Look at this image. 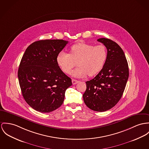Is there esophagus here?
Wrapping results in <instances>:
<instances>
[{
    "label": "esophagus",
    "instance_id": "esophagus-1",
    "mask_svg": "<svg viewBox=\"0 0 149 149\" xmlns=\"http://www.w3.org/2000/svg\"><path fill=\"white\" fill-rule=\"evenodd\" d=\"M78 82H79L78 80H75V79H72V83L73 84H77Z\"/></svg>",
    "mask_w": 149,
    "mask_h": 149
}]
</instances>
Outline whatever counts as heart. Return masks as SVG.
Wrapping results in <instances>:
<instances>
[{
	"mask_svg": "<svg viewBox=\"0 0 149 149\" xmlns=\"http://www.w3.org/2000/svg\"><path fill=\"white\" fill-rule=\"evenodd\" d=\"M107 49L103 45H95L87 43H78L71 47L70 54L61 52L57 56L58 65L62 71L69 74L77 65L72 75L77 78H83L87 74L92 77L103 69L107 58Z\"/></svg>",
	"mask_w": 149,
	"mask_h": 149,
	"instance_id": "b5f03b06",
	"label": "heart"
}]
</instances>
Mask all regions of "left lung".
<instances>
[{"mask_svg":"<svg viewBox=\"0 0 149 149\" xmlns=\"http://www.w3.org/2000/svg\"><path fill=\"white\" fill-rule=\"evenodd\" d=\"M107 49V58L103 69L91 80L87 81L83 97L92 110L104 112L119 102L129 78V68L125 54L116 42L101 38L97 40Z\"/></svg>","mask_w":149,"mask_h":149,"instance_id":"left-lung-1","label":"left lung"}]
</instances>
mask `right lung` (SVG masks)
I'll use <instances>...</instances> for the list:
<instances>
[{"mask_svg":"<svg viewBox=\"0 0 149 149\" xmlns=\"http://www.w3.org/2000/svg\"><path fill=\"white\" fill-rule=\"evenodd\" d=\"M68 43L63 40H45L28 46L22 58L18 78L23 97L36 111L49 113L63 103L71 78L59 67L56 58Z\"/></svg>","mask_w":149,"mask_h":149,"instance_id":"add662e5","label":"right lung"}]
</instances>
